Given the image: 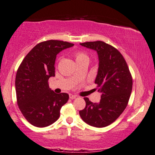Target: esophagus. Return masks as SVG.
I'll list each match as a JSON object with an SVG mask.
<instances>
[{
    "label": "esophagus",
    "instance_id": "esophagus-1",
    "mask_svg": "<svg viewBox=\"0 0 155 155\" xmlns=\"http://www.w3.org/2000/svg\"><path fill=\"white\" fill-rule=\"evenodd\" d=\"M77 97V95H75L69 94V98H70V99H75Z\"/></svg>",
    "mask_w": 155,
    "mask_h": 155
}]
</instances>
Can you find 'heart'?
<instances>
[{
    "label": "heart",
    "mask_w": 155,
    "mask_h": 155,
    "mask_svg": "<svg viewBox=\"0 0 155 155\" xmlns=\"http://www.w3.org/2000/svg\"><path fill=\"white\" fill-rule=\"evenodd\" d=\"M74 56L76 59L77 62H81V61L84 60H88V57L86 55V53H85L83 51H76L74 53Z\"/></svg>",
    "instance_id": "obj_1"
}]
</instances>
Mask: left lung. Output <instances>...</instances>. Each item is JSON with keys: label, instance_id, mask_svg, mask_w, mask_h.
I'll return each instance as SVG.
<instances>
[{"label": "left lung", "instance_id": "left-lung-1", "mask_svg": "<svg viewBox=\"0 0 155 155\" xmlns=\"http://www.w3.org/2000/svg\"><path fill=\"white\" fill-rule=\"evenodd\" d=\"M80 44L97 53L99 67L95 84L101 93L99 103L84 97L86 104L79 111L80 117L88 125L105 127L116 121L127 106L132 91V76L123 55L112 45L100 41Z\"/></svg>", "mask_w": 155, "mask_h": 155}]
</instances>
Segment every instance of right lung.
Returning <instances> with one entry per match:
<instances>
[{
  "label": "right lung",
  "mask_w": 155,
  "mask_h": 155,
  "mask_svg": "<svg viewBox=\"0 0 155 155\" xmlns=\"http://www.w3.org/2000/svg\"><path fill=\"white\" fill-rule=\"evenodd\" d=\"M67 41L49 40L32 48L17 69L15 78L17 102L21 114L36 127H45L60 117V109L69 100L67 93L57 94L49 88L55 77L56 55L73 46Z\"/></svg>",
  "instance_id": "add662e5"
}]
</instances>
